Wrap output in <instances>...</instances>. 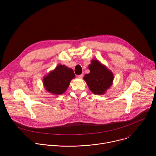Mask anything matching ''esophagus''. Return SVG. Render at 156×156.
Instances as JSON below:
<instances>
[{"instance_id": "1", "label": "esophagus", "mask_w": 156, "mask_h": 156, "mask_svg": "<svg viewBox=\"0 0 156 156\" xmlns=\"http://www.w3.org/2000/svg\"><path fill=\"white\" fill-rule=\"evenodd\" d=\"M83 74H81V75H78V78H83Z\"/></svg>"}]
</instances>
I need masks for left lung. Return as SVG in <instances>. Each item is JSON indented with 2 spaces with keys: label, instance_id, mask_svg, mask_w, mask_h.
<instances>
[{
  "label": "left lung",
  "instance_id": "8db88e82",
  "mask_svg": "<svg viewBox=\"0 0 156 156\" xmlns=\"http://www.w3.org/2000/svg\"><path fill=\"white\" fill-rule=\"evenodd\" d=\"M88 69L90 73L83 77L88 87L95 94H104L113 83V73L98 60H92Z\"/></svg>",
  "mask_w": 156,
  "mask_h": 156
}]
</instances>
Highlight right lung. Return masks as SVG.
Here are the masks:
<instances>
[{
    "mask_svg": "<svg viewBox=\"0 0 156 156\" xmlns=\"http://www.w3.org/2000/svg\"><path fill=\"white\" fill-rule=\"evenodd\" d=\"M75 77L73 70L64 65H58L43 78V84L46 90L54 94H62Z\"/></svg>",
    "mask_w": 156,
    "mask_h": 156,
    "instance_id": "add662e5",
    "label": "right lung"
}]
</instances>
